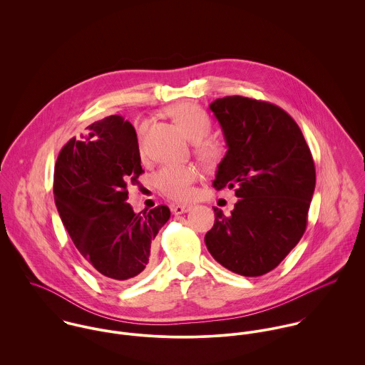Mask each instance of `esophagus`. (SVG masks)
<instances>
[{
	"instance_id": "1",
	"label": "esophagus",
	"mask_w": 365,
	"mask_h": 365,
	"mask_svg": "<svg viewBox=\"0 0 365 365\" xmlns=\"http://www.w3.org/2000/svg\"><path fill=\"white\" fill-rule=\"evenodd\" d=\"M191 208H192L191 205H174V207L171 208V212H173L174 215H181V213L190 212Z\"/></svg>"
}]
</instances>
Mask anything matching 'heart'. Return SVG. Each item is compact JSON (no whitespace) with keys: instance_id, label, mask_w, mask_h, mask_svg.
Here are the masks:
<instances>
[{"instance_id":"heart-1","label":"heart","mask_w":365,"mask_h":365,"mask_svg":"<svg viewBox=\"0 0 365 365\" xmlns=\"http://www.w3.org/2000/svg\"><path fill=\"white\" fill-rule=\"evenodd\" d=\"M173 120L181 128L185 136L197 145V155L205 161H212L220 155L217 143L204 140L210 132L212 122L208 113L194 104H180L168 110ZM148 128L146 120L138 122V135L143 136ZM198 173L191 165H165L156 174L158 190L174 201H188L194 194V182Z\"/></svg>"}]
</instances>
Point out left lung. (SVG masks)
<instances>
[{"label":"left lung","mask_w":365,"mask_h":365,"mask_svg":"<svg viewBox=\"0 0 365 365\" xmlns=\"http://www.w3.org/2000/svg\"><path fill=\"white\" fill-rule=\"evenodd\" d=\"M209 109L227 146L213 187L235 188L239 200L229 216L213 208L205 245L225 268L259 277L305 233L316 184L312 155L297 122L277 105L233 96L215 100Z\"/></svg>","instance_id":"1"}]
</instances>
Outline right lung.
Returning a JSON list of instances; mask_svg holds the SVG:
<instances>
[{
	"label": "right lung",
	"instance_id": "1",
	"mask_svg": "<svg viewBox=\"0 0 365 365\" xmlns=\"http://www.w3.org/2000/svg\"><path fill=\"white\" fill-rule=\"evenodd\" d=\"M143 173L135 128L119 115L88 126L61 149L53 192L60 219L74 246L105 278L126 281L153 262L152 242L170 219L160 205L135 213L128 187Z\"/></svg>",
	"mask_w": 365,
	"mask_h": 365
}]
</instances>
